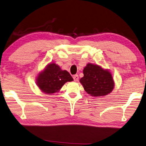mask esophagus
<instances>
[{
    "mask_svg": "<svg viewBox=\"0 0 146 146\" xmlns=\"http://www.w3.org/2000/svg\"><path fill=\"white\" fill-rule=\"evenodd\" d=\"M73 79H74V81L75 82H77L78 81V79H79V77L78 75H75L73 76Z\"/></svg>",
    "mask_w": 146,
    "mask_h": 146,
    "instance_id": "obj_1",
    "label": "esophagus"
}]
</instances>
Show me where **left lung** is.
Wrapping results in <instances>:
<instances>
[{
  "label": "left lung",
  "mask_w": 146,
  "mask_h": 146,
  "mask_svg": "<svg viewBox=\"0 0 146 146\" xmlns=\"http://www.w3.org/2000/svg\"><path fill=\"white\" fill-rule=\"evenodd\" d=\"M83 73L84 76L80 79V82L91 96L103 97L114 89L115 82L109 70L98 64L88 63Z\"/></svg>",
  "instance_id": "left-lung-1"
}]
</instances>
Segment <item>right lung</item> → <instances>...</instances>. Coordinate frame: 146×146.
Wrapping results in <instances>:
<instances>
[{"mask_svg":"<svg viewBox=\"0 0 146 146\" xmlns=\"http://www.w3.org/2000/svg\"><path fill=\"white\" fill-rule=\"evenodd\" d=\"M73 80L66 70H62L54 62L48 64L36 77V84L39 89L48 95L58 92L66 83Z\"/></svg>","mask_w":146,"mask_h":146,"instance_id":"1","label":"right lung"}]
</instances>
